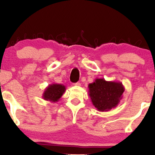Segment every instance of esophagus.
I'll return each mask as SVG.
<instances>
[{"instance_id":"esophagus-1","label":"esophagus","mask_w":155,"mask_h":155,"mask_svg":"<svg viewBox=\"0 0 155 155\" xmlns=\"http://www.w3.org/2000/svg\"><path fill=\"white\" fill-rule=\"evenodd\" d=\"M73 85L74 86H80L81 85V84L80 83V82H75V83H73Z\"/></svg>"}]
</instances>
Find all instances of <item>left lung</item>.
<instances>
[{
  "label": "left lung",
  "mask_w": 155,
  "mask_h": 155,
  "mask_svg": "<svg viewBox=\"0 0 155 155\" xmlns=\"http://www.w3.org/2000/svg\"><path fill=\"white\" fill-rule=\"evenodd\" d=\"M88 87L92 104L99 111H108L117 107L125 91L122 82L107 81L104 78H96Z\"/></svg>",
  "instance_id": "8db88e82"
}]
</instances>
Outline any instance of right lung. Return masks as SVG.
Masks as SVG:
<instances>
[{"instance_id": "1", "label": "right lung", "mask_w": 155, "mask_h": 155, "mask_svg": "<svg viewBox=\"0 0 155 155\" xmlns=\"http://www.w3.org/2000/svg\"><path fill=\"white\" fill-rule=\"evenodd\" d=\"M65 90V86L63 84L52 83L44 90L42 98L51 102H57L64 94Z\"/></svg>"}]
</instances>
